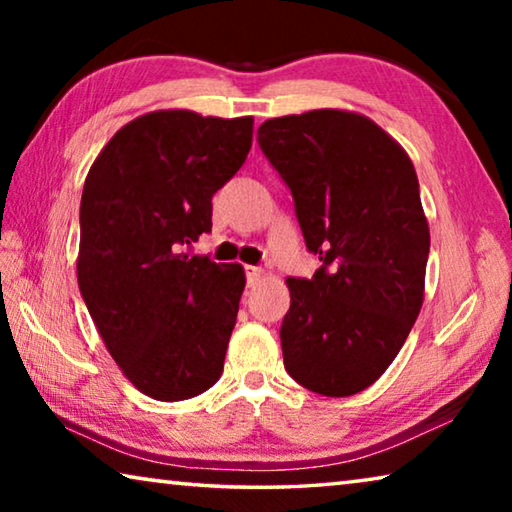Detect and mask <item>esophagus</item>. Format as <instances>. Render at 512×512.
<instances>
[{
  "label": "esophagus",
  "instance_id": "obj_1",
  "mask_svg": "<svg viewBox=\"0 0 512 512\" xmlns=\"http://www.w3.org/2000/svg\"><path fill=\"white\" fill-rule=\"evenodd\" d=\"M246 277H248V287H257V284L266 277V273H264V268L246 266Z\"/></svg>",
  "mask_w": 512,
  "mask_h": 512
}]
</instances>
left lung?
<instances>
[{
    "mask_svg": "<svg viewBox=\"0 0 512 512\" xmlns=\"http://www.w3.org/2000/svg\"><path fill=\"white\" fill-rule=\"evenodd\" d=\"M257 140L323 262L311 280H287L284 368L325 397L366 391L397 357L424 300L429 223L413 162L370 117L341 108L266 119Z\"/></svg>",
    "mask_w": 512,
    "mask_h": 512,
    "instance_id": "8db88e82",
    "label": "left lung"
}]
</instances>
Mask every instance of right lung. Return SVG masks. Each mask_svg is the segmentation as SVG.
Returning <instances> with one entry per match:
<instances>
[{
  "label": "right lung",
  "mask_w": 512,
  "mask_h": 512,
  "mask_svg": "<svg viewBox=\"0 0 512 512\" xmlns=\"http://www.w3.org/2000/svg\"><path fill=\"white\" fill-rule=\"evenodd\" d=\"M250 144L253 117L153 110L121 126L85 176L81 296L110 357L153 400H189L223 372L244 266L187 248L212 230V196Z\"/></svg>",
  "instance_id": "1"
}]
</instances>
